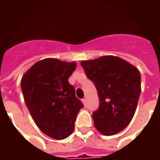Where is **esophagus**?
I'll return each instance as SVG.
<instances>
[{"instance_id": "obj_1", "label": "esophagus", "mask_w": 160, "mask_h": 160, "mask_svg": "<svg viewBox=\"0 0 160 160\" xmlns=\"http://www.w3.org/2000/svg\"><path fill=\"white\" fill-rule=\"evenodd\" d=\"M82 102H83V106H84V107H86V104H87V101H86V99H83V100H82Z\"/></svg>"}]
</instances>
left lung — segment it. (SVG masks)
I'll use <instances>...</instances> for the list:
<instances>
[{
	"instance_id": "1",
	"label": "left lung",
	"mask_w": 160,
	"mask_h": 160,
	"mask_svg": "<svg viewBox=\"0 0 160 160\" xmlns=\"http://www.w3.org/2000/svg\"><path fill=\"white\" fill-rule=\"evenodd\" d=\"M95 84L100 107L92 114L95 128L104 135L125 129L135 113L141 93V74L123 58L108 55L81 62Z\"/></svg>"
}]
</instances>
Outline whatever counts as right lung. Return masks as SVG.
Here are the masks:
<instances>
[{"label": "right lung", "instance_id": "right-lung-1", "mask_svg": "<svg viewBox=\"0 0 160 160\" xmlns=\"http://www.w3.org/2000/svg\"><path fill=\"white\" fill-rule=\"evenodd\" d=\"M76 62L48 58L37 61L21 79V90L34 123L43 133L56 140L70 135L83 103L76 97L68 78Z\"/></svg>", "mask_w": 160, "mask_h": 160}]
</instances>
